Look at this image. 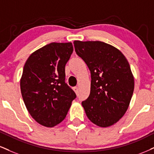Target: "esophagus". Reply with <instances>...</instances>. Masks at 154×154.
Wrapping results in <instances>:
<instances>
[{
    "label": "esophagus",
    "mask_w": 154,
    "mask_h": 154,
    "mask_svg": "<svg viewBox=\"0 0 154 154\" xmlns=\"http://www.w3.org/2000/svg\"><path fill=\"white\" fill-rule=\"evenodd\" d=\"M74 91L75 92L76 94H77V92H78V88H77V87H75V88H74Z\"/></svg>",
    "instance_id": "1"
}]
</instances>
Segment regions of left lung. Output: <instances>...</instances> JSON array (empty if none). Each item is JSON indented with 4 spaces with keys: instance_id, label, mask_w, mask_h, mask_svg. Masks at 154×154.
I'll use <instances>...</instances> for the list:
<instances>
[{
    "instance_id": "left-lung-1",
    "label": "left lung",
    "mask_w": 154,
    "mask_h": 154,
    "mask_svg": "<svg viewBox=\"0 0 154 154\" xmlns=\"http://www.w3.org/2000/svg\"><path fill=\"white\" fill-rule=\"evenodd\" d=\"M75 51L91 72V88L82 105L89 120L106 128L119 121L128 108L134 77L123 54L100 41L74 42Z\"/></svg>"
}]
</instances>
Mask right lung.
Listing matches in <instances>:
<instances>
[{"mask_svg":"<svg viewBox=\"0 0 154 154\" xmlns=\"http://www.w3.org/2000/svg\"><path fill=\"white\" fill-rule=\"evenodd\" d=\"M72 51V42H52L33 52L24 64L22 97L31 117L43 126L52 128L65 119L76 97L64 82Z\"/></svg>","mask_w":154,"mask_h":154,"instance_id":"right-lung-1","label":"right lung"}]
</instances>
